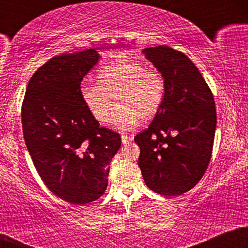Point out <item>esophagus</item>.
Returning a JSON list of instances; mask_svg holds the SVG:
<instances>
[{
  "mask_svg": "<svg viewBox=\"0 0 248 248\" xmlns=\"http://www.w3.org/2000/svg\"><path fill=\"white\" fill-rule=\"evenodd\" d=\"M134 139V135H121V141H122V144H127L129 143L130 141H133Z\"/></svg>",
  "mask_w": 248,
  "mask_h": 248,
  "instance_id": "esophagus-1",
  "label": "esophagus"
}]
</instances>
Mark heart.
<instances>
[{
  "instance_id": "obj_1",
  "label": "heart",
  "mask_w": 248,
  "mask_h": 248,
  "mask_svg": "<svg viewBox=\"0 0 248 248\" xmlns=\"http://www.w3.org/2000/svg\"><path fill=\"white\" fill-rule=\"evenodd\" d=\"M166 90V80L158 71L128 58L116 59L102 67L99 82H84L80 86L85 106L99 124H106L114 99L118 101L110 122L121 129H130L141 119L149 120L157 114Z\"/></svg>"
}]
</instances>
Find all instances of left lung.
<instances>
[{
	"mask_svg": "<svg viewBox=\"0 0 248 248\" xmlns=\"http://www.w3.org/2000/svg\"><path fill=\"white\" fill-rule=\"evenodd\" d=\"M166 80V98L148 129L134 138L147 186L163 196L191 190L211 158L217 113L212 92L184 53L160 45L142 50Z\"/></svg>",
	"mask_w": 248,
	"mask_h": 248,
	"instance_id": "8db88e82",
	"label": "left lung"
}]
</instances>
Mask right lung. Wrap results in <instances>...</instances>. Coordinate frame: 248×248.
Masks as SVG:
<instances>
[{
  "label": "right lung",
  "mask_w": 248,
  "mask_h": 248,
  "mask_svg": "<svg viewBox=\"0 0 248 248\" xmlns=\"http://www.w3.org/2000/svg\"><path fill=\"white\" fill-rule=\"evenodd\" d=\"M94 49L57 56L33 73L22 105V126L37 171L59 198L86 204L101 197L109 163L121 146L118 133L88 113L80 84L98 64Z\"/></svg>",
  "instance_id": "obj_1"
}]
</instances>
